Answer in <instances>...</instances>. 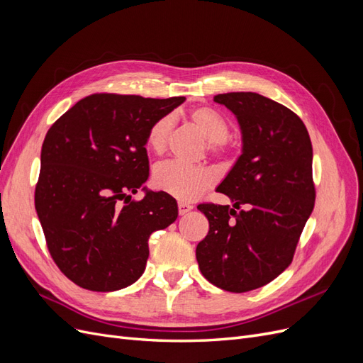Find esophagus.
<instances>
[{"label":"esophagus","mask_w":363,"mask_h":363,"mask_svg":"<svg viewBox=\"0 0 363 363\" xmlns=\"http://www.w3.org/2000/svg\"><path fill=\"white\" fill-rule=\"evenodd\" d=\"M192 208H194V206L189 204V203H184V201L179 203V213L180 215H186L188 212H191Z\"/></svg>","instance_id":"esophagus-1"}]
</instances>
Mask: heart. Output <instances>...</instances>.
<instances>
[{"mask_svg":"<svg viewBox=\"0 0 363 363\" xmlns=\"http://www.w3.org/2000/svg\"><path fill=\"white\" fill-rule=\"evenodd\" d=\"M191 123L208 139L207 148L213 156H228L233 150L227 138L230 121L224 113L211 106H199L189 112ZM174 128V118L163 115L157 118L148 128L147 145L162 155L167 150L168 140ZM213 172L204 167H194L182 162H164L155 171L156 188L179 200H195L213 184Z\"/></svg>","mask_w":363,"mask_h":363,"instance_id":"obj_1","label":"heart"}]
</instances>
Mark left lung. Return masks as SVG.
Returning <instances> with one entry per match:
<instances>
[{
    "label": "left lung",
    "mask_w": 363,
    "mask_h": 363,
    "mask_svg": "<svg viewBox=\"0 0 363 363\" xmlns=\"http://www.w3.org/2000/svg\"><path fill=\"white\" fill-rule=\"evenodd\" d=\"M242 130V155L216 191L238 208L199 204L208 233L196 245L203 276L228 292L265 286L286 269L315 206L312 142L300 116L255 92L215 95Z\"/></svg>",
    "instance_id": "8db88e82"
}]
</instances>
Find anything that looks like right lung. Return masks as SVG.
Returning <instances> with one entry per match:
<instances>
[{"instance_id":"right-lung-1","label":"right lung","mask_w":363,"mask_h":363,"mask_svg":"<svg viewBox=\"0 0 363 363\" xmlns=\"http://www.w3.org/2000/svg\"><path fill=\"white\" fill-rule=\"evenodd\" d=\"M184 100L92 94L47 131L35 207L52 260L80 288L130 286L145 269L151 233L177 219L167 192L130 194L148 179L150 125Z\"/></svg>"}]
</instances>
